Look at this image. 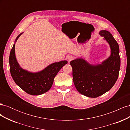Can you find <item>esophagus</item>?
I'll return each mask as SVG.
<instances>
[{
	"mask_svg": "<svg viewBox=\"0 0 130 130\" xmlns=\"http://www.w3.org/2000/svg\"><path fill=\"white\" fill-rule=\"evenodd\" d=\"M67 59H68V61L69 62H70V61H71L72 60H73V59H74V57H73L72 55H68V56H67Z\"/></svg>",
	"mask_w": 130,
	"mask_h": 130,
	"instance_id": "esophagus-1",
	"label": "esophagus"
}]
</instances>
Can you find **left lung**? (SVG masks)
Here are the masks:
<instances>
[{
    "label": "left lung",
    "mask_w": 130,
    "mask_h": 130,
    "mask_svg": "<svg viewBox=\"0 0 130 130\" xmlns=\"http://www.w3.org/2000/svg\"><path fill=\"white\" fill-rule=\"evenodd\" d=\"M99 35L111 49L107 59L96 64H90L81 57L70 62L75 86L78 92L89 98H97L111 89L118 79L120 68L118 43L108 31L101 30Z\"/></svg>",
    "instance_id": "left-lung-1"
}]
</instances>
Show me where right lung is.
Instances as JSON below:
<instances>
[{
    "label": "right lung",
    "mask_w": 130,
    "mask_h": 130,
    "mask_svg": "<svg viewBox=\"0 0 130 130\" xmlns=\"http://www.w3.org/2000/svg\"><path fill=\"white\" fill-rule=\"evenodd\" d=\"M23 33H21L15 38L10 52V73L15 83L26 93L33 95H41L51 88L55 77L68 62L63 60L53 63L38 72L33 73L23 69L19 64L15 54V43Z\"/></svg>",
    "instance_id": "add662e5"
}]
</instances>
